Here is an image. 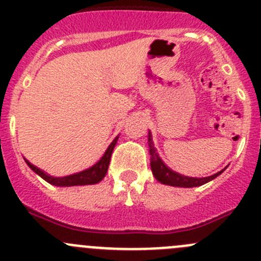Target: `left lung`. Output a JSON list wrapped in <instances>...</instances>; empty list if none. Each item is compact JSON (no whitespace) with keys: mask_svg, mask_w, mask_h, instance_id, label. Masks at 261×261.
<instances>
[{"mask_svg":"<svg viewBox=\"0 0 261 261\" xmlns=\"http://www.w3.org/2000/svg\"><path fill=\"white\" fill-rule=\"evenodd\" d=\"M149 147H150V155H151V159H150V167H151L152 174L156 178L160 183L168 184V186L173 187H184V188H191V187H197L202 186V184L207 183V181L215 179L217 175H220L223 170L216 173V174L211 175V177L206 178H189L184 177V175L178 174V173L170 170L164 163L162 162V159L158 155L156 149L154 147V143H152L151 134L149 133Z\"/></svg>","mask_w":261,"mask_h":261,"instance_id":"1","label":"left lung"}]
</instances>
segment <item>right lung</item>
Here are the masks:
<instances>
[{
  "instance_id": "add662e5",
  "label": "right lung",
  "mask_w": 261,
  "mask_h": 261,
  "mask_svg": "<svg viewBox=\"0 0 261 261\" xmlns=\"http://www.w3.org/2000/svg\"><path fill=\"white\" fill-rule=\"evenodd\" d=\"M117 139L116 138L114 141L111 143V145L109 146V149L106 150L103 156L101 158L97 164H94L93 167L89 168V169L83 170V172L77 173V174H72L68 175V177H62V178H55V177H50V175L45 174L43 170L38 169L35 165H33L31 163H29L28 160H25L26 164L36 173V174L40 175L43 179H45L48 183L53 184V186H59V187H72V186H86V184H96L98 181H101L106 175L107 169H109L110 165V160H111V154L112 150L117 143Z\"/></svg>"
}]
</instances>
